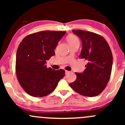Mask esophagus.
I'll return each mask as SVG.
<instances>
[{"instance_id": "obj_1", "label": "esophagus", "mask_w": 125, "mask_h": 125, "mask_svg": "<svg viewBox=\"0 0 125 125\" xmlns=\"http://www.w3.org/2000/svg\"><path fill=\"white\" fill-rule=\"evenodd\" d=\"M70 73H71V72H70V71H65V73H66V74H67Z\"/></svg>"}]
</instances>
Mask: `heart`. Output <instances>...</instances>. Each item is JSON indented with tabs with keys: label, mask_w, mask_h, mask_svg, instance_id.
I'll return each mask as SVG.
<instances>
[{
	"label": "heart",
	"mask_w": 125,
	"mask_h": 125,
	"mask_svg": "<svg viewBox=\"0 0 125 125\" xmlns=\"http://www.w3.org/2000/svg\"><path fill=\"white\" fill-rule=\"evenodd\" d=\"M66 40L70 46L75 43H79V38L74 35H70L67 36L66 38Z\"/></svg>",
	"instance_id": "b5f03b06"
}]
</instances>
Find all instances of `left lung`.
Instances as JSON below:
<instances>
[{"instance_id": "obj_1", "label": "left lung", "mask_w": 125, "mask_h": 125, "mask_svg": "<svg viewBox=\"0 0 125 125\" xmlns=\"http://www.w3.org/2000/svg\"><path fill=\"white\" fill-rule=\"evenodd\" d=\"M73 33L82 42L79 57L87 63L82 73H75L76 79L69 85L84 96H96L110 79L113 64L111 49L105 39L98 34L82 30H73Z\"/></svg>"}]
</instances>
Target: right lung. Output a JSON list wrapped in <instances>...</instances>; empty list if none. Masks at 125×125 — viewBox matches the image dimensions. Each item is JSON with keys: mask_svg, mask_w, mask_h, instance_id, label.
<instances>
[{"mask_svg": "<svg viewBox=\"0 0 125 125\" xmlns=\"http://www.w3.org/2000/svg\"><path fill=\"white\" fill-rule=\"evenodd\" d=\"M66 31H46L30 34L19 45L16 73L21 86L33 97H43L55 89L64 77L63 69L46 67V63L55 54L54 50Z\"/></svg>", "mask_w": 125, "mask_h": 125, "instance_id": "1", "label": "right lung"}]
</instances>
